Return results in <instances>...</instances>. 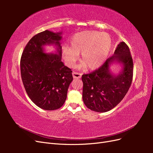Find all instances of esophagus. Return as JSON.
<instances>
[{
  "mask_svg": "<svg viewBox=\"0 0 153 153\" xmlns=\"http://www.w3.org/2000/svg\"><path fill=\"white\" fill-rule=\"evenodd\" d=\"M72 74H73V76L74 78H80L82 77V74L81 73L73 71Z\"/></svg>",
  "mask_w": 153,
  "mask_h": 153,
  "instance_id": "esophagus-1",
  "label": "esophagus"
}]
</instances>
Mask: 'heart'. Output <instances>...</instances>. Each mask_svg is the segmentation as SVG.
Instances as JSON below:
<instances>
[{"mask_svg":"<svg viewBox=\"0 0 153 153\" xmlns=\"http://www.w3.org/2000/svg\"><path fill=\"white\" fill-rule=\"evenodd\" d=\"M112 47L109 34L98 31H82L72 36L69 48L62 49V57L66 64L73 67L81 53L80 67L89 69L100 68L107 59Z\"/></svg>","mask_w":153,"mask_h":153,"instance_id":"1","label":"heart"}]
</instances>
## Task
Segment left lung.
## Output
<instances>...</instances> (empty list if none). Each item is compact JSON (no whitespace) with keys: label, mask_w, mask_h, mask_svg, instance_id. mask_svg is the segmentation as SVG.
I'll return each instance as SVG.
<instances>
[{"label":"left lung","mask_w":153,"mask_h":153,"mask_svg":"<svg viewBox=\"0 0 153 153\" xmlns=\"http://www.w3.org/2000/svg\"><path fill=\"white\" fill-rule=\"evenodd\" d=\"M122 64L117 75L110 71L113 63ZM133 62L129 47L121 42L114 54L106 59L102 66L82 76V98L88 108L97 112H106L117 106L126 96L133 79Z\"/></svg>","instance_id":"obj_1"}]
</instances>
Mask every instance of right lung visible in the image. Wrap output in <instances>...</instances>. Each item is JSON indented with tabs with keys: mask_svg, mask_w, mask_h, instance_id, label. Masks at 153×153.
Masks as SVG:
<instances>
[{
	"mask_svg": "<svg viewBox=\"0 0 153 153\" xmlns=\"http://www.w3.org/2000/svg\"><path fill=\"white\" fill-rule=\"evenodd\" d=\"M62 32L48 30L35 35L25 46L20 60L21 76L30 99L46 110L59 109L66 100L72 71L61 61ZM54 44L57 52L46 54L43 47Z\"/></svg>",
	"mask_w": 153,
	"mask_h": 153,
	"instance_id": "1",
	"label": "right lung"
}]
</instances>
